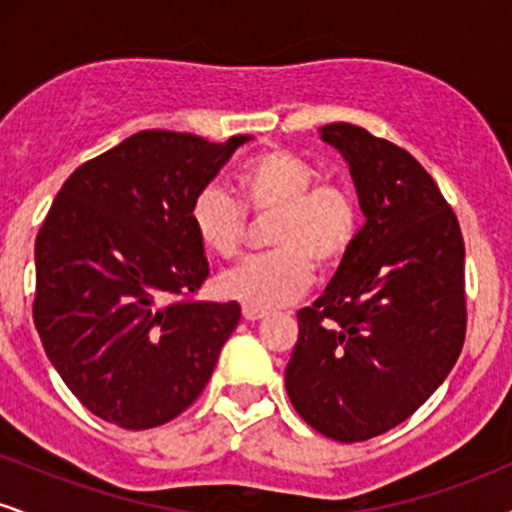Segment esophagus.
Returning a JSON list of instances; mask_svg holds the SVG:
<instances>
[{"label":"esophagus","mask_w":512,"mask_h":512,"mask_svg":"<svg viewBox=\"0 0 512 512\" xmlns=\"http://www.w3.org/2000/svg\"><path fill=\"white\" fill-rule=\"evenodd\" d=\"M243 317H245V320H250V322L262 320V317H267V310L252 308V305H243Z\"/></svg>","instance_id":"1"}]
</instances>
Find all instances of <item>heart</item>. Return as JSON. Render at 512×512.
<instances>
[{"mask_svg": "<svg viewBox=\"0 0 512 512\" xmlns=\"http://www.w3.org/2000/svg\"><path fill=\"white\" fill-rule=\"evenodd\" d=\"M315 180L305 158L267 149L236 173V199L221 187L199 190L190 204V226L204 250L233 260L243 248L248 216H272L267 228L272 252L219 276L221 296L252 308H279L303 296L313 281V262L334 269L346 260L361 231V209L351 187Z\"/></svg>", "mask_w": 512, "mask_h": 512, "instance_id": "obj_1", "label": "heart"}]
</instances>
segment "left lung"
Masks as SVG:
<instances>
[{"instance_id":"1","label":"left lung","mask_w":512,"mask_h":512,"mask_svg":"<svg viewBox=\"0 0 512 512\" xmlns=\"http://www.w3.org/2000/svg\"><path fill=\"white\" fill-rule=\"evenodd\" d=\"M349 166L366 226L310 308L286 392L339 443L407 421L448 378L464 344V240L438 185L409 151L363 127H320Z\"/></svg>"}]
</instances>
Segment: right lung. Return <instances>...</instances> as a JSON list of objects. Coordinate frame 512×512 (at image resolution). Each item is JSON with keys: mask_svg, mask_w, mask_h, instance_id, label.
<instances>
[{"mask_svg": "<svg viewBox=\"0 0 512 512\" xmlns=\"http://www.w3.org/2000/svg\"><path fill=\"white\" fill-rule=\"evenodd\" d=\"M252 137L137 132L69 175L35 240L33 320L74 397L144 431L202 395L240 305L185 301L209 262L190 204Z\"/></svg>", "mask_w": 512, "mask_h": 512, "instance_id": "right-lung-1", "label": "right lung"}]
</instances>
